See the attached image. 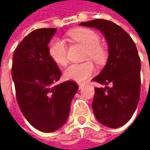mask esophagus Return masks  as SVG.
<instances>
[{"mask_svg":"<svg viewBox=\"0 0 150 150\" xmlns=\"http://www.w3.org/2000/svg\"><path fill=\"white\" fill-rule=\"evenodd\" d=\"M83 87H84V84H82V83H80V84H79V88H80V89H81Z\"/></svg>","mask_w":150,"mask_h":150,"instance_id":"34e87169","label":"esophagus"}]
</instances>
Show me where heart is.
<instances>
[{
  "mask_svg": "<svg viewBox=\"0 0 150 150\" xmlns=\"http://www.w3.org/2000/svg\"><path fill=\"white\" fill-rule=\"evenodd\" d=\"M69 38L73 42L81 45L86 48L85 58L91 59L98 64L103 63L107 59V50L101 45V39L97 33L88 28H78L69 33ZM48 53L52 60L61 65L65 66L69 62V49L63 40L54 39L48 47ZM96 69L91 62L80 64H71L64 71L66 79L76 82H84L92 75Z\"/></svg>",
  "mask_w": 150,
  "mask_h": 150,
  "instance_id": "heart-1",
  "label": "heart"
}]
</instances>
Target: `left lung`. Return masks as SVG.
Wrapping results in <instances>:
<instances>
[{
    "instance_id": "1",
    "label": "left lung",
    "mask_w": 150,
    "mask_h": 150,
    "mask_svg": "<svg viewBox=\"0 0 150 150\" xmlns=\"http://www.w3.org/2000/svg\"><path fill=\"white\" fill-rule=\"evenodd\" d=\"M80 25L99 29L108 42V62L93 79L105 87L95 88L92 108L99 122L119 128L130 120L139 103L141 60L136 46L123 28L110 21L96 19Z\"/></svg>"
}]
</instances>
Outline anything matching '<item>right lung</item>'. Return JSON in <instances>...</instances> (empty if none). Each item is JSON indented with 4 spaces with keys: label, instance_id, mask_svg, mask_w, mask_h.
I'll use <instances>...</instances> for the list:
<instances>
[{
    "label": "right lung",
    "instance_id": "1",
    "mask_svg": "<svg viewBox=\"0 0 150 150\" xmlns=\"http://www.w3.org/2000/svg\"><path fill=\"white\" fill-rule=\"evenodd\" d=\"M56 28H39L28 34L13 54L12 78L17 103L28 122L42 132H54L67 122L71 101L79 87L59 81L62 72L48 53Z\"/></svg>",
    "mask_w": 150,
    "mask_h": 150
}]
</instances>
